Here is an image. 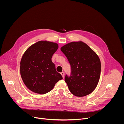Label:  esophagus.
Returning a JSON list of instances; mask_svg holds the SVG:
<instances>
[{
	"instance_id": "obj_1",
	"label": "esophagus",
	"mask_w": 124,
	"mask_h": 124,
	"mask_svg": "<svg viewBox=\"0 0 124 124\" xmlns=\"http://www.w3.org/2000/svg\"><path fill=\"white\" fill-rule=\"evenodd\" d=\"M60 74H61V75H62V77H63V78H64V73L63 72H61Z\"/></svg>"
}]
</instances>
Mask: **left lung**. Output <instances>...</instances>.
Returning <instances> with one entry per match:
<instances>
[{
    "label": "left lung",
    "instance_id": "8db88e82",
    "mask_svg": "<svg viewBox=\"0 0 124 124\" xmlns=\"http://www.w3.org/2000/svg\"><path fill=\"white\" fill-rule=\"evenodd\" d=\"M70 65V76L65 80L69 90L77 97L91 93L99 82L101 70L99 56L89 46L82 42H73L61 48Z\"/></svg>",
    "mask_w": 124,
    "mask_h": 124
}]
</instances>
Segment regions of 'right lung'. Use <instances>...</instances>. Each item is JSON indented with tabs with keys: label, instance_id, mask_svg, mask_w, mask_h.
<instances>
[{
	"label": "right lung",
	"instance_id": "obj_1",
	"mask_svg": "<svg viewBox=\"0 0 124 124\" xmlns=\"http://www.w3.org/2000/svg\"><path fill=\"white\" fill-rule=\"evenodd\" d=\"M58 48L56 43L41 41L31 46L24 52L20 63L21 75L25 85L32 92L47 93L63 79L51 61Z\"/></svg>",
	"mask_w": 124,
	"mask_h": 124
}]
</instances>
